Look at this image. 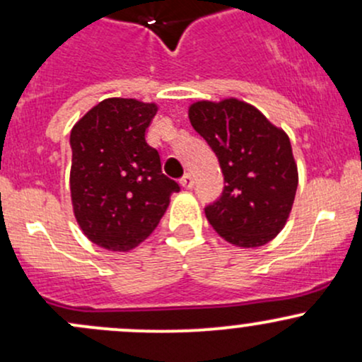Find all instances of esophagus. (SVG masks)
<instances>
[{
	"instance_id": "obj_1",
	"label": "esophagus",
	"mask_w": 362,
	"mask_h": 362,
	"mask_svg": "<svg viewBox=\"0 0 362 362\" xmlns=\"http://www.w3.org/2000/svg\"><path fill=\"white\" fill-rule=\"evenodd\" d=\"M180 185L184 189H192L194 187V178H192V175L190 173H187V175H184V177L180 178Z\"/></svg>"
}]
</instances>
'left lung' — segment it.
<instances>
[{
    "mask_svg": "<svg viewBox=\"0 0 362 362\" xmlns=\"http://www.w3.org/2000/svg\"><path fill=\"white\" fill-rule=\"evenodd\" d=\"M189 118L216 154L226 184L206 206L208 221L237 247L268 244L287 223L299 184L291 139L235 98L192 103Z\"/></svg>",
    "mask_w": 362,
    "mask_h": 362,
    "instance_id": "1",
    "label": "left lung"
}]
</instances>
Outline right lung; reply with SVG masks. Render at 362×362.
I'll return each instance as SVG.
<instances>
[{
    "label": "right lung",
    "instance_id": "right-lung-1",
    "mask_svg": "<svg viewBox=\"0 0 362 362\" xmlns=\"http://www.w3.org/2000/svg\"><path fill=\"white\" fill-rule=\"evenodd\" d=\"M154 103L108 98L70 134V194L75 220L90 242L129 252L156 228L180 187L161 172L160 154L146 142Z\"/></svg>",
    "mask_w": 362,
    "mask_h": 362
}]
</instances>
